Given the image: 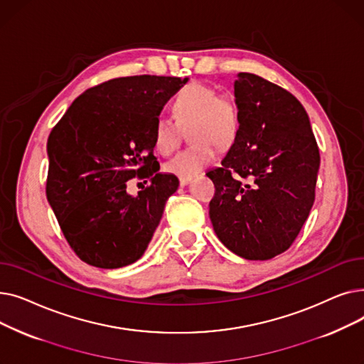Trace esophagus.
<instances>
[{"label":"esophagus","instance_id":"obj_1","mask_svg":"<svg viewBox=\"0 0 364 364\" xmlns=\"http://www.w3.org/2000/svg\"><path fill=\"white\" fill-rule=\"evenodd\" d=\"M192 178H193V177H180L178 180H180V184H181V186H187L190 181H192Z\"/></svg>","mask_w":364,"mask_h":364}]
</instances>
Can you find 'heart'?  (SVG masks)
<instances>
[{
  "mask_svg": "<svg viewBox=\"0 0 364 364\" xmlns=\"http://www.w3.org/2000/svg\"><path fill=\"white\" fill-rule=\"evenodd\" d=\"M174 119L159 117L155 124V144L171 155L181 144L183 129H188L195 143L165 164V169L178 177H192L211 164L218 144L227 146L239 129V107L232 95L218 94L209 84L193 81L184 85L172 102Z\"/></svg>",
  "mask_w": 364,
  "mask_h": 364,
  "instance_id": "heart-1",
  "label": "heart"
}]
</instances>
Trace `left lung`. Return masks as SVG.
I'll use <instances>...</instances> for the list:
<instances>
[{"label": "left lung", "instance_id": "8db88e82", "mask_svg": "<svg viewBox=\"0 0 364 364\" xmlns=\"http://www.w3.org/2000/svg\"><path fill=\"white\" fill-rule=\"evenodd\" d=\"M239 129L221 166L209 217L236 255L265 261L289 250L316 198L320 153L309 114L295 95L258 75L235 82Z\"/></svg>", "mask_w": 364, "mask_h": 364}]
</instances>
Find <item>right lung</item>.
I'll use <instances>...</instances> for the list:
<instances>
[{"mask_svg": "<svg viewBox=\"0 0 364 364\" xmlns=\"http://www.w3.org/2000/svg\"><path fill=\"white\" fill-rule=\"evenodd\" d=\"M187 78L124 76L88 88L51 129L46 193L72 251L119 269L146 251L178 178L161 174L155 124ZM147 178L137 197L131 178ZM147 183V181H144Z\"/></svg>", "mask_w": 364, "mask_h": 364, "instance_id": "obj_1", "label": "right lung"}]
</instances>
